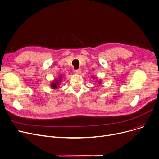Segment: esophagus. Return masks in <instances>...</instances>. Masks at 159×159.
Segmentation results:
<instances>
[{
  "label": "esophagus",
  "instance_id": "esophagus-1",
  "mask_svg": "<svg viewBox=\"0 0 159 159\" xmlns=\"http://www.w3.org/2000/svg\"><path fill=\"white\" fill-rule=\"evenodd\" d=\"M74 72H75V74H80V72H81V70H80V69H79V70H75L74 71Z\"/></svg>",
  "mask_w": 159,
  "mask_h": 159
}]
</instances>
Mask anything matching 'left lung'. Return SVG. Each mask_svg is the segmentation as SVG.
<instances>
[{
  "label": "left lung",
  "mask_w": 159,
  "mask_h": 159,
  "mask_svg": "<svg viewBox=\"0 0 159 159\" xmlns=\"http://www.w3.org/2000/svg\"><path fill=\"white\" fill-rule=\"evenodd\" d=\"M98 83H99V84H101V81H99V82H98Z\"/></svg>",
  "instance_id": "obj_1"
}]
</instances>
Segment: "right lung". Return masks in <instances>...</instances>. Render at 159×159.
Returning a JSON list of instances; mask_svg holds the SVG:
<instances>
[{
    "mask_svg": "<svg viewBox=\"0 0 159 159\" xmlns=\"http://www.w3.org/2000/svg\"><path fill=\"white\" fill-rule=\"evenodd\" d=\"M61 77H60L59 79H55L54 80V82H52L51 83V88L53 89H56V88H58V87L60 86V82L61 80Z\"/></svg>",
    "mask_w": 159,
    "mask_h": 159,
    "instance_id": "add662e5",
    "label": "right lung"
}]
</instances>
